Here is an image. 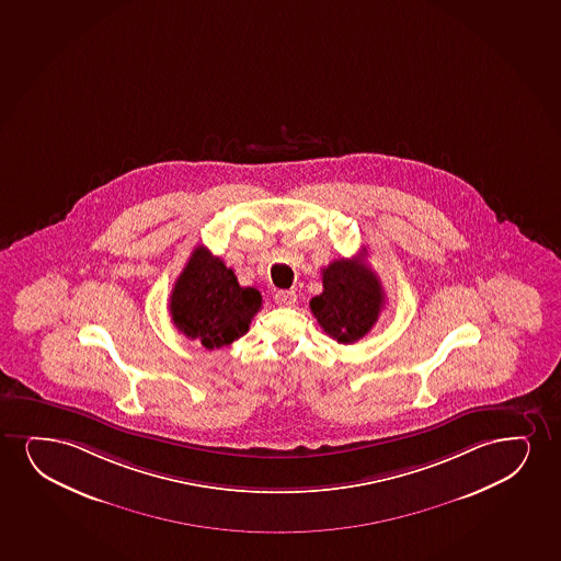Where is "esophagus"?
I'll return each instance as SVG.
<instances>
[{
    "label": "esophagus",
    "mask_w": 561,
    "mask_h": 561,
    "mask_svg": "<svg viewBox=\"0 0 561 561\" xmlns=\"http://www.w3.org/2000/svg\"><path fill=\"white\" fill-rule=\"evenodd\" d=\"M275 304L284 307L296 306V301H298V294L294 290H278L275 291Z\"/></svg>",
    "instance_id": "1"
}]
</instances>
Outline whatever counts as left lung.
<instances>
[{
	"instance_id": "8db88e82",
	"label": "left lung",
	"mask_w": 561,
	"mask_h": 561,
	"mask_svg": "<svg viewBox=\"0 0 561 561\" xmlns=\"http://www.w3.org/2000/svg\"><path fill=\"white\" fill-rule=\"evenodd\" d=\"M364 255L335 260L322 270L320 296L309 301L320 328L337 343H355L374 328L385 306V291Z\"/></svg>"
}]
</instances>
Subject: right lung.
<instances>
[{"label": "right lung", "instance_id": "1", "mask_svg": "<svg viewBox=\"0 0 561 561\" xmlns=\"http://www.w3.org/2000/svg\"><path fill=\"white\" fill-rule=\"evenodd\" d=\"M174 327L206 348L226 347L249 332L262 294L242 288L233 270L205 247L193 250L171 294Z\"/></svg>", "mask_w": 561, "mask_h": 561}]
</instances>
